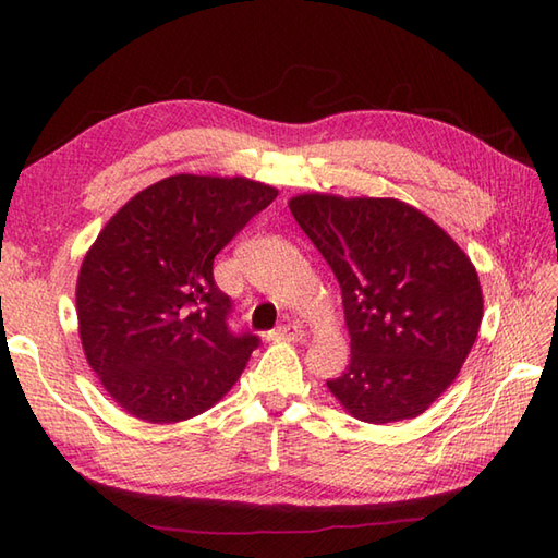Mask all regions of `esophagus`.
Segmentation results:
<instances>
[{"label": "esophagus", "mask_w": 558, "mask_h": 558, "mask_svg": "<svg viewBox=\"0 0 558 558\" xmlns=\"http://www.w3.org/2000/svg\"><path fill=\"white\" fill-rule=\"evenodd\" d=\"M272 340H290V342H298L304 338V330L300 324H288V326H280L278 330H272L270 333Z\"/></svg>", "instance_id": "esophagus-1"}]
</instances>
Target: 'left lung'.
<instances>
[{
    "instance_id": "8db88e82",
    "label": "left lung",
    "mask_w": 558,
    "mask_h": 558,
    "mask_svg": "<svg viewBox=\"0 0 558 558\" xmlns=\"http://www.w3.org/2000/svg\"><path fill=\"white\" fill-rule=\"evenodd\" d=\"M294 220L336 272L352 357L328 390L369 424L412 420L456 381L484 298L453 236L398 198L300 194Z\"/></svg>"
}]
</instances>
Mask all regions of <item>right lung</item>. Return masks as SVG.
<instances>
[{
  "mask_svg": "<svg viewBox=\"0 0 558 558\" xmlns=\"http://www.w3.org/2000/svg\"><path fill=\"white\" fill-rule=\"evenodd\" d=\"M276 196L246 177H165L129 198L83 256L81 345L132 417L192 420L236 384L258 338L228 328L213 258Z\"/></svg>",
  "mask_w": 558,
  "mask_h": 558,
  "instance_id": "add662e5",
  "label": "right lung"
}]
</instances>
